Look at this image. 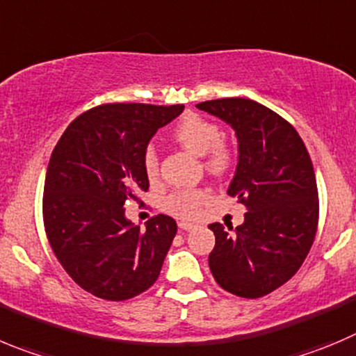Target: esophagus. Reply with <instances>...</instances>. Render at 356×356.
I'll use <instances>...</instances> for the list:
<instances>
[{
  "label": "esophagus",
  "instance_id": "1",
  "mask_svg": "<svg viewBox=\"0 0 356 356\" xmlns=\"http://www.w3.org/2000/svg\"><path fill=\"white\" fill-rule=\"evenodd\" d=\"M195 227H197L195 223H188V221H179V228H181V230L189 232V230H193Z\"/></svg>",
  "mask_w": 356,
  "mask_h": 356
}]
</instances>
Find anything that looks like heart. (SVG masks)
I'll return each mask as SVG.
<instances>
[{
  "mask_svg": "<svg viewBox=\"0 0 356 356\" xmlns=\"http://www.w3.org/2000/svg\"><path fill=\"white\" fill-rule=\"evenodd\" d=\"M172 137L191 154L204 156V167L209 174L225 175L234 167V145L221 137V128L211 119L198 114L182 115L174 126ZM142 165L149 181H156L159 174V161L154 149H145ZM207 198L204 189H179L165 197L161 207L175 218L193 219L200 214L202 205L207 202Z\"/></svg>",
  "mask_w": 356,
  "mask_h": 356,
  "instance_id": "heart-1",
  "label": "heart"
}]
</instances>
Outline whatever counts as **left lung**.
Listing matches in <instances>:
<instances>
[{"mask_svg": "<svg viewBox=\"0 0 356 356\" xmlns=\"http://www.w3.org/2000/svg\"><path fill=\"white\" fill-rule=\"evenodd\" d=\"M235 129L237 172L230 197L245 205L244 223L232 234L209 225L216 245L209 267L223 290L260 298L283 286L307 257L318 230V186L313 161L297 129L274 111L248 98L197 105Z\"/></svg>", "mask_w": 356, "mask_h": 356, "instance_id": "8db88e82", "label": "left lung"}]
</instances>
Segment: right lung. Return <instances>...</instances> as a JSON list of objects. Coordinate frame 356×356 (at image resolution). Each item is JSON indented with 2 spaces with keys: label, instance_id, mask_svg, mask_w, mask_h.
I'll use <instances>...</instances> for the list:
<instances>
[{
  "label": "right lung",
  "instance_id": "obj_1",
  "mask_svg": "<svg viewBox=\"0 0 356 356\" xmlns=\"http://www.w3.org/2000/svg\"><path fill=\"white\" fill-rule=\"evenodd\" d=\"M184 105L105 103L70 122L52 151L43 186V227L70 277L95 297L121 302L151 288L177 223L158 214L145 230L124 216L149 189L142 158Z\"/></svg>",
  "mask_w": 356,
  "mask_h": 356
}]
</instances>
